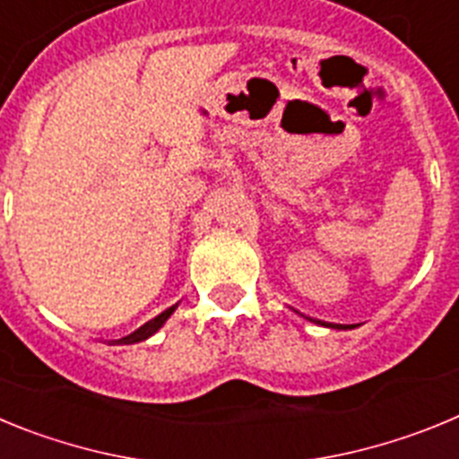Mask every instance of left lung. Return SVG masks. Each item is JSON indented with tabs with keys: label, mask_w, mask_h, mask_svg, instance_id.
I'll list each match as a JSON object with an SVG mask.
<instances>
[{
	"label": "left lung",
	"mask_w": 459,
	"mask_h": 459,
	"mask_svg": "<svg viewBox=\"0 0 459 459\" xmlns=\"http://www.w3.org/2000/svg\"><path fill=\"white\" fill-rule=\"evenodd\" d=\"M301 315V312H299ZM301 317H306V315H301ZM307 322H315L319 324V326H326V328H338V331H347V328H356L354 324H331V322H322V319H312V317H306Z\"/></svg>",
	"instance_id": "8db88e82"
}]
</instances>
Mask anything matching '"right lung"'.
<instances>
[{
  "instance_id": "add662e5",
  "label": "right lung",
  "mask_w": 459,
  "mask_h": 459,
  "mask_svg": "<svg viewBox=\"0 0 459 459\" xmlns=\"http://www.w3.org/2000/svg\"><path fill=\"white\" fill-rule=\"evenodd\" d=\"M177 307H179V303H177V306H172V307H168V310H163L160 315H158V317L149 319L147 324H142V326L137 328V331H133L131 335H126V338H119V340H112V344H135V342H142V340L152 338L158 328L163 326V324L168 322L169 317H172V312L177 310Z\"/></svg>"
}]
</instances>
